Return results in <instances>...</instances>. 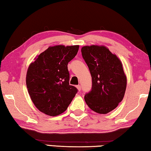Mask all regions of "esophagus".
Listing matches in <instances>:
<instances>
[{
	"label": "esophagus",
	"mask_w": 151,
	"mask_h": 151,
	"mask_svg": "<svg viewBox=\"0 0 151 151\" xmlns=\"http://www.w3.org/2000/svg\"><path fill=\"white\" fill-rule=\"evenodd\" d=\"M76 88H77L78 91H81V85H76Z\"/></svg>",
	"instance_id": "1"
}]
</instances>
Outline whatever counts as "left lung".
Masks as SVG:
<instances>
[{
  "label": "left lung",
  "mask_w": 151,
  "mask_h": 151,
  "mask_svg": "<svg viewBox=\"0 0 151 151\" xmlns=\"http://www.w3.org/2000/svg\"><path fill=\"white\" fill-rule=\"evenodd\" d=\"M81 52L92 76L91 91L85 95L86 103L97 113H108L116 108L126 91L122 63L104 46H85Z\"/></svg>",
  "instance_id": "obj_1"
}]
</instances>
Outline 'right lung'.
Returning a JSON list of instances; mask_svg holds the SVG:
<instances>
[{"label":"right lung","instance_id":"obj_1","mask_svg":"<svg viewBox=\"0 0 151 151\" xmlns=\"http://www.w3.org/2000/svg\"><path fill=\"white\" fill-rule=\"evenodd\" d=\"M78 48V45L50 47L30 65L27 87L32 103L40 112L52 116L59 115L75 96L78 90L69 85L67 65Z\"/></svg>","mask_w":151,"mask_h":151}]
</instances>
